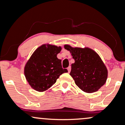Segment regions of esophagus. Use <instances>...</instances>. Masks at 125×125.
<instances>
[{
  "mask_svg": "<svg viewBox=\"0 0 125 125\" xmlns=\"http://www.w3.org/2000/svg\"><path fill=\"white\" fill-rule=\"evenodd\" d=\"M67 69H68V73H70V71H71V66H69L68 68H67Z\"/></svg>",
  "mask_w": 125,
  "mask_h": 125,
  "instance_id": "34e87169",
  "label": "esophagus"
}]
</instances>
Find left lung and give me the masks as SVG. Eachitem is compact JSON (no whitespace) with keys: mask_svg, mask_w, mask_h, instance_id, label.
Segmentation results:
<instances>
[{"mask_svg":"<svg viewBox=\"0 0 125 125\" xmlns=\"http://www.w3.org/2000/svg\"><path fill=\"white\" fill-rule=\"evenodd\" d=\"M71 53L75 62L71 65L70 75L76 85L86 93L98 91L105 83L108 71L99 55L89 48H73L65 45Z\"/></svg>","mask_w":125,"mask_h":125,"instance_id":"8db88e82","label":"left lung"}]
</instances>
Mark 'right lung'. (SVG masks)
I'll list each match as a JSON object with an SVG mask.
<instances>
[{
  "instance_id": "right-lung-1",
  "label": "right lung",
  "mask_w": 125,
  "mask_h": 125,
  "mask_svg": "<svg viewBox=\"0 0 125 125\" xmlns=\"http://www.w3.org/2000/svg\"><path fill=\"white\" fill-rule=\"evenodd\" d=\"M61 47L44 44L40 46L29 59L24 67V75L33 89L44 92L50 88L59 76L68 72L63 69L62 61L57 57Z\"/></svg>"
}]
</instances>
